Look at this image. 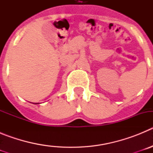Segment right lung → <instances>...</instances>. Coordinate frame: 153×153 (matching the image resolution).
<instances>
[{
  "label": "right lung",
  "mask_w": 153,
  "mask_h": 153,
  "mask_svg": "<svg viewBox=\"0 0 153 153\" xmlns=\"http://www.w3.org/2000/svg\"><path fill=\"white\" fill-rule=\"evenodd\" d=\"M35 104H37V103H35Z\"/></svg>",
  "instance_id": "1"
}]
</instances>
